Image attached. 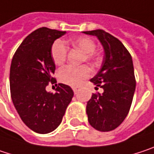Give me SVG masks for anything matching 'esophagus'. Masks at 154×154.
<instances>
[{
	"mask_svg": "<svg viewBox=\"0 0 154 154\" xmlns=\"http://www.w3.org/2000/svg\"><path fill=\"white\" fill-rule=\"evenodd\" d=\"M72 89H73L74 94H77V93H78V91H79V88H73Z\"/></svg>",
	"mask_w": 154,
	"mask_h": 154,
	"instance_id": "esophagus-1",
	"label": "esophagus"
}]
</instances>
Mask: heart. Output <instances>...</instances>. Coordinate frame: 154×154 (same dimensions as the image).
<instances>
[{
	"label": "heart",
	"instance_id": "b5f03b06",
	"mask_svg": "<svg viewBox=\"0 0 154 154\" xmlns=\"http://www.w3.org/2000/svg\"><path fill=\"white\" fill-rule=\"evenodd\" d=\"M70 43L73 48L79 49L83 53L82 62L87 61L94 64L97 61V55L95 52L96 43L89 37L81 36L70 40ZM67 48L61 40H57L51 47V57L57 66H62L66 59ZM90 75V70L86 66L79 67L66 66L58 72V79L61 82L69 86H79L83 80Z\"/></svg>",
	"mask_w": 154,
	"mask_h": 154
}]
</instances>
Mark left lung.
<instances>
[{
  "mask_svg": "<svg viewBox=\"0 0 154 154\" xmlns=\"http://www.w3.org/2000/svg\"><path fill=\"white\" fill-rule=\"evenodd\" d=\"M96 36L102 44L105 56L98 72L90 80L102 94H92L88 101V121L99 131L115 129L125 120L136 89L132 57L124 45L104 30L83 32Z\"/></svg>",
  "mask_w": 154,
  "mask_h": 154,
  "instance_id": "left-lung-1",
  "label": "left lung"
}]
</instances>
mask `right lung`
<instances>
[{
	"mask_svg": "<svg viewBox=\"0 0 154 154\" xmlns=\"http://www.w3.org/2000/svg\"><path fill=\"white\" fill-rule=\"evenodd\" d=\"M66 32L42 27L22 42L11 62L10 85L11 98L21 120L32 131L48 134L60 125L72 89L58 83L55 94L48 92V82L56 66L51 57L54 42Z\"/></svg>",
	"mask_w": 154,
	"mask_h": 154,
	"instance_id": "right-lung-1",
	"label": "right lung"
}]
</instances>
